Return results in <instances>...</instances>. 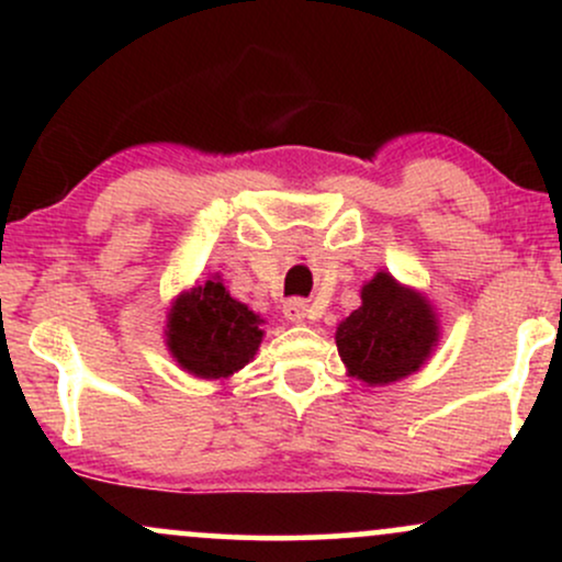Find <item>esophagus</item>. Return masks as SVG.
Instances as JSON below:
<instances>
[{"label":"esophagus","instance_id":"34e87169","mask_svg":"<svg viewBox=\"0 0 562 562\" xmlns=\"http://www.w3.org/2000/svg\"><path fill=\"white\" fill-rule=\"evenodd\" d=\"M282 314H285V319H290V322H306L308 317H312V308H308L306 301L290 299L282 303Z\"/></svg>","mask_w":562,"mask_h":562}]
</instances>
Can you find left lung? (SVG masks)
Segmentation results:
<instances>
[{
  "mask_svg": "<svg viewBox=\"0 0 562 562\" xmlns=\"http://www.w3.org/2000/svg\"><path fill=\"white\" fill-rule=\"evenodd\" d=\"M441 338L434 303L417 288L380 272L362 285V306L335 330L348 378L367 385H389L409 378L428 362Z\"/></svg>",
  "mask_w": 562,
  "mask_h": 562,
  "instance_id": "1",
  "label": "left lung"
}]
</instances>
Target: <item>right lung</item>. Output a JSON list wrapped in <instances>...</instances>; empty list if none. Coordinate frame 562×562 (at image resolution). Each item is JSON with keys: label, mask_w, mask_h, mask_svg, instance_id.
<instances>
[{"label": "right lung", "mask_w": 562, "mask_h": 562, "mask_svg": "<svg viewBox=\"0 0 562 562\" xmlns=\"http://www.w3.org/2000/svg\"><path fill=\"white\" fill-rule=\"evenodd\" d=\"M263 319L232 299L218 274L182 290L166 312V348L187 375L227 380L259 351Z\"/></svg>", "instance_id": "obj_1"}]
</instances>
